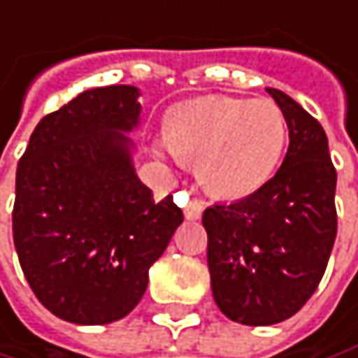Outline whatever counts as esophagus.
Returning a JSON list of instances; mask_svg holds the SVG:
<instances>
[{"mask_svg": "<svg viewBox=\"0 0 358 358\" xmlns=\"http://www.w3.org/2000/svg\"><path fill=\"white\" fill-rule=\"evenodd\" d=\"M203 209H205L203 201H196V199H192V201H188V205L184 207V215H186V219H201Z\"/></svg>", "mask_w": 358, "mask_h": 358, "instance_id": "obj_1", "label": "esophagus"}]
</instances>
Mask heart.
<instances>
[{
  "label": "heart",
  "instance_id": "obj_1",
  "mask_svg": "<svg viewBox=\"0 0 358 358\" xmlns=\"http://www.w3.org/2000/svg\"><path fill=\"white\" fill-rule=\"evenodd\" d=\"M287 120L273 100L209 96L178 104L166 124L159 153L199 164L205 188L242 199L273 176L287 145Z\"/></svg>",
  "mask_w": 358,
  "mask_h": 358
}]
</instances>
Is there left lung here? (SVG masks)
Here are the masks:
<instances>
[{"instance_id": "obj_1", "label": "left lung", "mask_w": 358, "mask_h": 358, "mask_svg": "<svg viewBox=\"0 0 358 358\" xmlns=\"http://www.w3.org/2000/svg\"><path fill=\"white\" fill-rule=\"evenodd\" d=\"M289 127L287 155L242 201L203 213L215 303L245 326L278 324L308 303L336 240V170L322 124L280 90H266Z\"/></svg>"}]
</instances>
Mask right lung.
Listing matches in <instances>:
<instances>
[{
	"label": "right lung",
	"mask_w": 358,
	"mask_h": 358,
	"mask_svg": "<svg viewBox=\"0 0 358 358\" xmlns=\"http://www.w3.org/2000/svg\"><path fill=\"white\" fill-rule=\"evenodd\" d=\"M139 90H85L47 114L16 170L14 244L38 301L61 320L96 326L141 301L151 264L184 215L155 203L137 178L124 133L139 122Z\"/></svg>",
	"instance_id": "add662e5"
}]
</instances>
